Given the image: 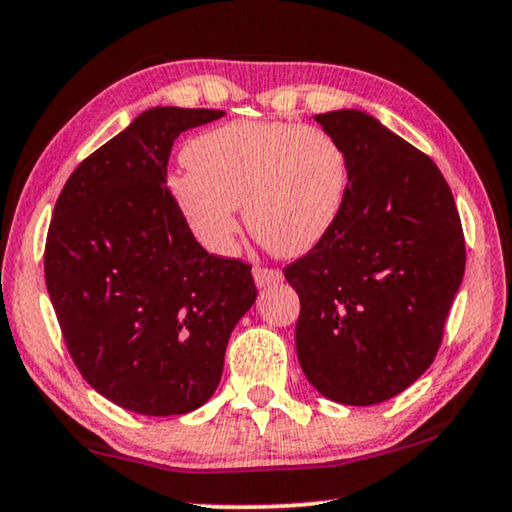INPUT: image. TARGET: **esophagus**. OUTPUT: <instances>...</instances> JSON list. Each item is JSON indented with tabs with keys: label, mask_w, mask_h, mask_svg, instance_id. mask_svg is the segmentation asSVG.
<instances>
[{
	"label": "esophagus",
	"mask_w": 512,
	"mask_h": 512,
	"mask_svg": "<svg viewBox=\"0 0 512 512\" xmlns=\"http://www.w3.org/2000/svg\"><path fill=\"white\" fill-rule=\"evenodd\" d=\"M253 275H255L257 287H271V284H277L284 280L280 268H268V266H255Z\"/></svg>",
	"instance_id": "esophagus-1"
}]
</instances>
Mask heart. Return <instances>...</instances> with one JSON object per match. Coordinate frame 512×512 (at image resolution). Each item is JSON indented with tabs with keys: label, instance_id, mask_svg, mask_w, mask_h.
<instances>
[{
	"label": "heart",
	"instance_id": "heart-1",
	"mask_svg": "<svg viewBox=\"0 0 512 512\" xmlns=\"http://www.w3.org/2000/svg\"><path fill=\"white\" fill-rule=\"evenodd\" d=\"M169 194L212 253L235 246L237 210L259 244L282 257L314 248L339 219L348 192L341 144L318 126L239 119L194 137Z\"/></svg>",
	"mask_w": 512,
	"mask_h": 512
}]
</instances>
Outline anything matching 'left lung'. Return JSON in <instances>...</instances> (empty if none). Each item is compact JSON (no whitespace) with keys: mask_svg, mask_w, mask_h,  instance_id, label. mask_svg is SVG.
I'll return each mask as SVG.
<instances>
[{"mask_svg":"<svg viewBox=\"0 0 512 512\" xmlns=\"http://www.w3.org/2000/svg\"><path fill=\"white\" fill-rule=\"evenodd\" d=\"M316 121L341 144L348 192L332 230L284 266L300 296L298 359L327 400L370 406L436 359L465 273L463 225L427 153L361 110Z\"/></svg>","mask_w":512,"mask_h":512,"instance_id":"left-lung-1","label":"left lung"}]
</instances>
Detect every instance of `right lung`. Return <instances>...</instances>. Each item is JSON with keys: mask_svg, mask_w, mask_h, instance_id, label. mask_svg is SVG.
Segmentation results:
<instances>
[{"mask_svg": "<svg viewBox=\"0 0 512 512\" xmlns=\"http://www.w3.org/2000/svg\"><path fill=\"white\" fill-rule=\"evenodd\" d=\"M219 117L142 112L74 169L56 201L51 305L83 379L121 409L180 415L210 400L232 329L257 298L253 266L207 253L167 187L173 140Z\"/></svg>", "mask_w": 512, "mask_h": 512, "instance_id": "add662e5", "label": "right lung"}]
</instances>
